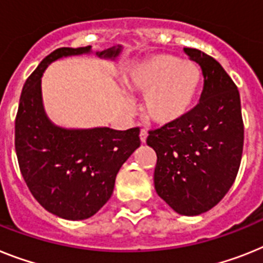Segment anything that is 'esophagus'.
<instances>
[{"label": "esophagus", "mask_w": 263, "mask_h": 263, "mask_svg": "<svg viewBox=\"0 0 263 263\" xmlns=\"http://www.w3.org/2000/svg\"><path fill=\"white\" fill-rule=\"evenodd\" d=\"M147 136H148V132L145 131V129H142V131H140V140H142V143H145Z\"/></svg>", "instance_id": "esophagus-1"}]
</instances>
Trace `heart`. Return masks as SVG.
Segmentation results:
<instances>
[{
    "label": "heart",
    "mask_w": 263,
    "mask_h": 263,
    "mask_svg": "<svg viewBox=\"0 0 263 263\" xmlns=\"http://www.w3.org/2000/svg\"><path fill=\"white\" fill-rule=\"evenodd\" d=\"M202 70L191 61L158 53L128 70L127 87L145 96V116L155 124H178L195 105L202 87Z\"/></svg>",
    "instance_id": "b5f03b06"
}]
</instances>
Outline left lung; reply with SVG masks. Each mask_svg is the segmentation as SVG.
<instances>
[{"label": "left lung", "mask_w": 263, "mask_h": 263, "mask_svg": "<svg viewBox=\"0 0 263 263\" xmlns=\"http://www.w3.org/2000/svg\"><path fill=\"white\" fill-rule=\"evenodd\" d=\"M204 77L199 104L186 119L149 131L155 149L158 195L180 215H199L223 199L237 178L243 151V120L237 85L219 63L184 48Z\"/></svg>", "instance_id": "8db88e82"}]
</instances>
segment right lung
Returning a JSON list of instances; mask_svg holds the SVG:
<instances>
[{
    "mask_svg": "<svg viewBox=\"0 0 263 263\" xmlns=\"http://www.w3.org/2000/svg\"><path fill=\"white\" fill-rule=\"evenodd\" d=\"M120 50V45L112 46L96 56L115 59ZM89 52L88 45L59 48L48 54L24 84L15 116V154L26 186L45 210L68 220L87 219L104 206L119 170L140 145L138 127L67 129L46 116L41 98L44 70L61 57Z\"/></svg>",
    "mask_w": 263,
    "mask_h": 263,
    "instance_id": "obj_1",
    "label": "right lung"
}]
</instances>
